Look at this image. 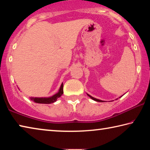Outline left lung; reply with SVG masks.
<instances>
[{
    "instance_id": "8db88e82",
    "label": "left lung",
    "mask_w": 150,
    "mask_h": 150,
    "mask_svg": "<svg viewBox=\"0 0 150 150\" xmlns=\"http://www.w3.org/2000/svg\"><path fill=\"white\" fill-rule=\"evenodd\" d=\"M87 95L89 96V97L91 98V99H93V100H95V101H97V102H104L103 100H99V99H97V98H94V97H93V96H91V95H88V94H87ZM121 97V96H120Z\"/></svg>"
}]
</instances>
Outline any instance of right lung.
I'll list each match as a JSON object with an SVG mask.
<instances>
[{
    "label": "right lung",
    "mask_w": 150,
    "mask_h": 150,
    "mask_svg": "<svg viewBox=\"0 0 150 150\" xmlns=\"http://www.w3.org/2000/svg\"><path fill=\"white\" fill-rule=\"evenodd\" d=\"M63 84L62 83V85H61V87L59 88V92L55 94V95H53L52 96H51V97H48V98H37V97H35V98H31V100H34L35 103H40V104H51V103H53L55 102V101L57 100V99L59 97H60L61 96L63 95Z\"/></svg>",
    "instance_id": "add662e5"
}]
</instances>
